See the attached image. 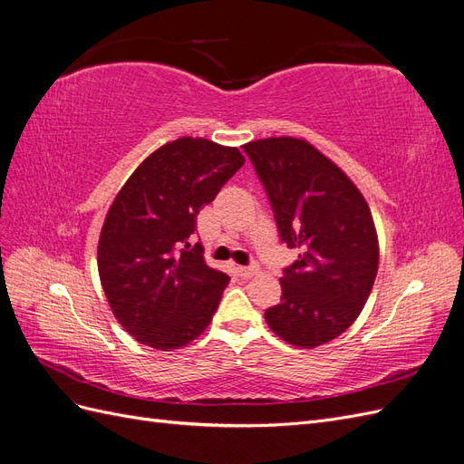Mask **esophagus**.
<instances>
[{
  "instance_id": "34e87169",
  "label": "esophagus",
  "mask_w": 464,
  "mask_h": 464,
  "mask_svg": "<svg viewBox=\"0 0 464 464\" xmlns=\"http://www.w3.org/2000/svg\"><path fill=\"white\" fill-rule=\"evenodd\" d=\"M236 271H237V275L240 276H244V278H249V276H254V275H257V271H259V265L257 263H251V265H246V266H236Z\"/></svg>"
}]
</instances>
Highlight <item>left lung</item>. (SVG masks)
<instances>
[{
	"mask_svg": "<svg viewBox=\"0 0 464 464\" xmlns=\"http://www.w3.org/2000/svg\"><path fill=\"white\" fill-rule=\"evenodd\" d=\"M244 150L280 240L300 251L280 278V304L265 319L294 346L325 344L353 325L372 292L379 265L372 210L341 168L304 139H259Z\"/></svg>",
	"mask_w": 464,
	"mask_h": 464,
	"instance_id": "left-lung-1",
	"label": "left lung"
}]
</instances>
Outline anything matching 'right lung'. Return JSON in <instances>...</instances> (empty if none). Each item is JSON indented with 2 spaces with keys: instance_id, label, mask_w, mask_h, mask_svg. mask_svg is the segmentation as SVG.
<instances>
[{
  "instance_id": "right-lung-1",
  "label": "right lung",
  "mask_w": 464,
  "mask_h": 464,
  "mask_svg": "<svg viewBox=\"0 0 464 464\" xmlns=\"http://www.w3.org/2000/svg\"><path fill=\"white\" fill-rule=\"evenodd\" d=\"M236 147L181 137L147 157L111 203L98 240L108 304L135 341L189 344L208 327L230 276L189 244L199 210L240 170Z\"/></svg>"
}]
</instances>
